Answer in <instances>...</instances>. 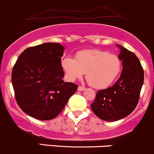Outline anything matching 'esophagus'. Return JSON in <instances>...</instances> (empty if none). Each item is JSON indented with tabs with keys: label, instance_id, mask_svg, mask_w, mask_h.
Instances as JSON below:
<instances>
[{
	"label": "esophagus",
	"instance_id": "34e87169",
	"mask_svg": "<svg viewBox=\"0 0 154 154\" xmlns=\"http://www.w3.org/2000/svg\"><path fill=\"white\" fill-rule=\"evenodd\" d=\"M86 89V88L83 86H78V88H77V90H78L79 91H84V90Z\"/></svg>",
	"mask_w": 154,
	"mask_h": 154
}]
</instances>
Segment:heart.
Returning a JSON list of instances; mask_svg holds the SVG:
<instances>
[{"label":"heart","mask_w":154,"mask_h":154,"mask_svg":"<svg viewBox=\"0 0 154 154\" xmlns=\"http://www.w3.org/2000/svg\"><path fill=\"white\" fill-rule=\"evenodd\" d=\"M66 77L71 81L86 72V80L95 88H105L116 80L122 69V62L115 54L101 50H86L77 54L76 59L66 57L61 63Z\"/></svg>","instance_id":"obj_1"}]
</instances>
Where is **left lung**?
<instances>
[{
	"mask_svg": "<svg viewBox=\"0 0 154 154\" xmlns=\"http://www.w3.org/2000/svg\"><path fill=\"white\" fill-rule=\"evenodd\" d=\"M117 47L123 66L120 77L112 86L97 91L91 104L93 112L106 122L124 119L135 109L144 83V71L138 57L122 45Z\"/></svg>",
	"mask_w": 154,
	"mask_h": 154,
	"instance_id": "obj_1",
	"label": "left lung"
}]
</instances>
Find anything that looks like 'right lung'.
I'll list each match as a JSON object with an SVG mask.
<instances>
[{
  "instance_id": "add662e5",
  "label": "right lung",
  "mask_w": 154,
  "mask_h": 154,
  "mask_svg": "<svg viewBox=\"0 0 154 154\" xmlns=\"http://www.w3.org/2000/svg\"><path fill=\"white\" fill-rule=\"evenodd\" d=\"M65 48L44 43L24 50L12 68V83L18 105L38 120L57 117L78 86L63 81L61 59Z\"/></svg>"
}]
</instances>
